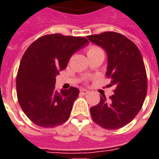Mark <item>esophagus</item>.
Here are the masks:
<instances>
[{"instance_id":"esophagus-1","label":"esophagus","mask_w":159,"mask_h":159,"mask_svg":"<svg viewBox=\"0 0 159 159\" xmlns=\"http://www.w3.org/2000/svg\"><path fill=\"white\" fill-rule=\"evenodd\" d=\"M89 93V92L87 89H81V90H80V94H81V95H87Z\"/></svg>"}]
</instances>
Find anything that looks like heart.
I'll list each match as a JSON object with an SVG mask.
<instances>
[{
    "mask_svg": "<svg viewBox=\"0 0 159 159\" xmlns=\"http://www.w3.org/2000/svg\"><path fill=\"white\" fill-rule=\"evenodd\" d=\"M99 52H103L102 50L98 47V46H95V45H92L90 47H89L87 50V55L88 57L91 56V55H94V54H96V53Z\"/></svg>",
    "mask_w": 159,
    "mask_h": 159,
    "instance_id": "1",
    "label": "heart"
}]
</instances>
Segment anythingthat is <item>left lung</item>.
Returning <instances> with one entry per match:
<instances>
[{
  "label": "left lung",
  "instance_id": "left-lung-1",
  "mask_svg": "<svg viewBox=\"0 0 159 159\" xmlns=\"http://www.w3.org/2000/svg\"><path fill=\"white\" fill-rule=\"evenodd\" d=\"M88 39L102 47L107 54L106 76L114 95L90 107L93 120L103 128L119 129L132 121L141 109L147 93V76L143 57L137 45L115 32L89 35Z\"/></svg>",
  "mask_w": 159,
  "mask_h": 159
}]
</instances>
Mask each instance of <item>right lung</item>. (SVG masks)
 I'll list each match as a JSON object with an SVG mask.
<instances>
[{
    "label": "right lung",
    "mask_w": 159,
    "mask_h": 159,
    "mask_svg": "<svg viewBox=\"0 0 159 159\" xmlns=\"http://www.w3.org/2000/svg\"><path fill=\"white\" fill-rule=\"evenodd\" d=\"M88 43L84 37L55 33L39 38L26 49L18 70L16 90L20 106L35 125L51 128L69 119L79 89L70 87L57 91L56 76Z\"/></svg>",
    "instance_id": "add662e5"
}]
</instances>
